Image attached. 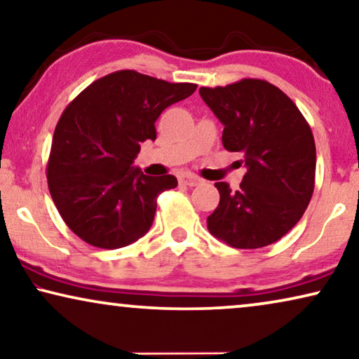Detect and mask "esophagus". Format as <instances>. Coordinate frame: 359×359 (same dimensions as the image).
Returning a JSON list of instances; mask_svg holds the SVG:
<instances>
[{
    "label": "esophagus",
    "mask_w": 359,
    "mask_h": 359,
    "mask_svg": "<svg viewBox=\"0 0 359 359\" xmlns=\"http://www.w3.org/2000/svg\"><path fill=\"white\" fill-rule=\"evenodd\" d=\"M180 183L186 184V186H198L201 183V180L198 178V176H194L191 173H183V175H180Z\"/></svg>",
    "instance_id": "esophagus-1"
}]
</instances>
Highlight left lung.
Instances as JSON below:
<instances>
[{
    "mask_svg": "<svg viewBox=\"0 0 359 359\" xmlns=\"http://www.w3.org/2000/svg\"><path fill=\"white\" fill-rule=\"evenodd\" d=\"M224 124L225 150L243 155L240 189L215 183L220 201L208 229L230 247L255 250L284 237L306 212L316 186V142L291 97L264 80L243 78L199 90Z\"/></svg>",
    "mask_w": 359,
    "mask_h": 359,
    "instance_id": "1",
    "label": "left lung"
}]
</instances>
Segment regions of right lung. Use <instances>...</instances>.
<instances>
[{
    "mask_svg": "<svg viewBox=\"0 0 359 359\" xmlns=\"http://www.w3.org/2000/svg\"><path fill=\"white\" fill-rule=\"evenodd\" d=\"M196 88L119 70L93 81L65 107L53 132L47 181L63 222L83 242L114 250L149 232L156 198L178 181L147 176L132 161L140 142L156 139L161 112Z\"/></svg>",
    "mask_w": 359,
    "mask_h": 359,
    "instance_id": "obj_1",
    "label": "right lung"
}]
</instances>
